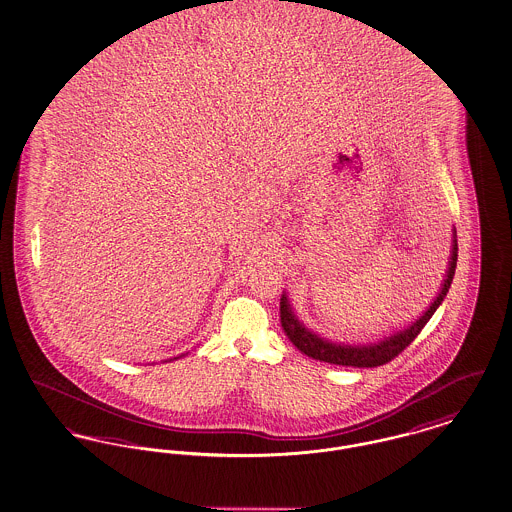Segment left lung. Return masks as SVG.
<instances>
[{
    "mask_svg": "<svg viewBox=\"0 0 512 512\" xmlns=\"http://www.w3.org/2000/svg\"><path fill=\"white\" fill-rule=\"evenodd\" d=\"M456 260H458V242H456V231L452 233V252H450V262H448V270L443 279V287L437 295V299L431 303V307L427 308L415 322H411V326L384 338V340L376 341V343H367V345H345V343H334V341L324 340L318 334L310 332L303 322H299V318L295 316L293 308L287 301V295H281V303H279V318H281V328L285 332V336L291 340V343L308 357L316 359V361H324V363H332V365H343V367H380L388 361H392L394 357H398L411 341L417 338V334L425 328V324L431 320V316L435 314V310L443 303L454 270H456Z\"/></svg>",
    "mask_w": 512,
    "mask_h": 512,
    "instance_id": "left-lung-1",
    "label": "left lung"
}]
</instances>
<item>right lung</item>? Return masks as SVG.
<instances>
[{
  "mask_svg": "<svg viewBox=\"0 0 512 512\" xmlns=\"http://www.w3.org/2000/svg\"><path fill=\"white\" fill-rule=\"evenodd\" d=\"M174 359H178V357H174Z\"/></svg>",
  "mask_w": 512,
  "mask_h": 512,
  "instance_id": "add662e5",
  "label": "right lung"
}]
</instances>
